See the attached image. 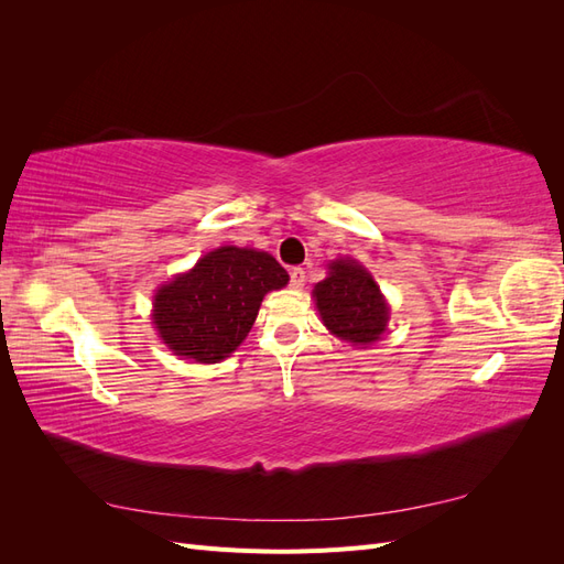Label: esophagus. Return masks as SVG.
<instances>
[{
    "mask_svg": "<svg viewBox=\"0 0 564 564\" xmlns=\"http://www.w3.org/2000/svg\"><path fill=\"white\" fill-rule=\"evenodd\" d=\"M289 284H292L294 289H301L305 284V270L303 268L289 270Z\"/></svg>",
    "mask_w": 564,
    "mask_h": 564,
    "instance_id": "obj_1",
    "label": "esophagus"
}]
</instances>
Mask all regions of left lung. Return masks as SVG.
<instances>
[{"label": "left lung", "instance_id": "8db88e82", "mask_svg": "<svg viewBox=\"0 0 564 564\" xmlns=\"http://www.w3.org/2000/svg\"><path fill=\"white\" fill-rule=\"evenodd\" d=\"M319 317L334 336L352 346H371L388 327V303L371 272L355 259L329 263L327 278L313 289Z\"/></svg>", "mask_w": 564, "mask_h": 564}]
</instances>
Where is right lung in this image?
I'll use <instances>...</instances> for the list:
<instances>
[{
	"label": "right lung",
	"instance_id": "1",
	"mask_svg": "<svg viewBox=\"0 0 564 564\" xmlns=\"http://www.w3.org/2000/svg\"><path fill=\"white\" fill-rule=\"evenodd\" d=\"M286 282V270L270 253L218 247L158 289L152 322L174 355L214 365L237 350L263 296Z\"/></svg>",
	"mask_w": 564,
	"mask_h": 564
}]
</instances>
